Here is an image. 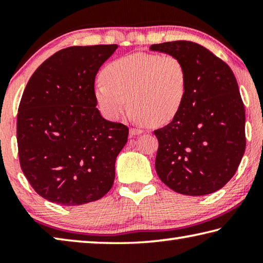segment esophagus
<instances>
[{"label": "esophagus", "mask_w": 263, "mask_h": 263, "mask_svg": "<svg viewBox=\"0 0 263 263\" xmlns=\"http://www.w3.org/2000/svg\"><path fill=\"white\" fill-rule=\"evenodd\" d=\"M144 132L139 127H131L130 128V135L131 136H138V135H141V133Z\"/></svg>", "instance_id": "34e87169"}]
</instances>
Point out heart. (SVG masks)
<instances>
[{"label": "heart", "instance_id": "1", "mask_svg": "<svg viewBox=\"0 0 263 263\" xmlns=\"http://www.w3.org/2000/svg\"><path fill=\"white\" fill-rule=\"evenodd\" d=\"M102 79L95 97L112 121L125 112L130 102L138 121L164 125L179 115L188 94L186 67L173 54L139 52L118 58L105 66Z\"/></svg>", "mask_w": 263, "mask_h": 263}]
</instances>
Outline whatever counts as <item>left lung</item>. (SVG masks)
Returning <instances> with one entry per match:
<instances>
[{
	"mask_svg": "<svg viewBox=\"0 0 263 263\" xmlns=\"http://www.w3.org/2000/svg\"><path fill=\"white\" fill-rule=\"evenodd\" d=\"M149 48L179 57L188 72V94L179 115L154 131L160 180L182 195L215 193L232 179L246 148L245 106L232 69L194 42Z\"/></svg>",
	"mask_w": 263,
	"mask_h": 263,
	"instance_id": "obj_1",
	"label": "left lung"
}]
</instances>
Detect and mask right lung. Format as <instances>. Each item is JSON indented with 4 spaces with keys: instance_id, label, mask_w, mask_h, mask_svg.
<instances>
[{
    "instance_id": "obj_1",
    "label": "right lung",
    "mask_w": 263,
    "mask_h": 263,
    "mask_svg": "<svg viewBox=\"0 0 263 263\" xmlns=\"http://www.w3.org/2000/svg\"><path fill=\"white\" fill-rule=\"evenodd\" d=\"M118 45L72 46L46 59L30 78L17 114L21 168L52 203L81 205L114 184L116 158L128 127L97 109L95 78Z\"/></svg>"
}]
</instances>
